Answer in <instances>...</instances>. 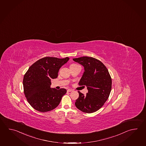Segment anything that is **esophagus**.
<instances>
[{
    "instance_id": "esophagus-1",
    "label": "esophagus",
    "mask_w": 146,
    "mask_h": 146,
    "mask_svg": "<svg viewBox=\"0 0 146 146\" xmlns=\"http://www.w3.org/2000/svg\"><path fill=\"white\" fill-rule=\"evenodd\" d=\"M73 90L72 89H68L67 90L68 92H73Z\"/></svg>"
}]
</instances>
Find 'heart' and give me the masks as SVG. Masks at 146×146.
<instances>
[{
  "label": "heart",
  "mask_w": 146,
  "mask_h": 146,
  "mask_svg": "<svg viewBox=\"0 0 146 146\" xmlns=\"http://www.w3.org/2000/svg\"><path fill=\"white\" fill-rule=\"evenodd\" d=\"M71 65H75V64H72Z\"/></svg>",
  "instance_id": "obj_1"
}]
</instances>
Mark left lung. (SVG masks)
Here are the masks:
<instances>
[{"label": "left lung", "instance_id": "1", "mask_svg": "<svg viewBox=\"0 0 146 146\" xmlns=\"http://www.w3.org/2000/svg\"><path fill=\"white\" fill-rule=\"evenodd\" d=\"M73 60L84 67L85 71L78 84L86 86L88 89L85 96L78 92L79 97L75 106L85 113L95 112L104 106L109 97L112 88L111 76L106 66L94 58L82 57Z\"/></svg>", "mask_w": 146, "mask_h": 146}]
</instances>
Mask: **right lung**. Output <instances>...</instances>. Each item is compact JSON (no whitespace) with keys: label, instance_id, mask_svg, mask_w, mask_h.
I'll return each instance as SVG.
<instances>
[{"label":"right lung","instance_id":"add662e5","mask_svg":"<svg viewBox=\"0 0 146 146\" xmlns=\"http://www.w3.org/2000/svg\"><path fill=\"white\" fill-rule=\"evenodd\" d=\"M69 59L68 57L63 59L45 57L29 68L24 75L23 84L25 97L34 109L46 112L59 104L66 90L51 88V80L58 77L60 68Z\"/></svg>","mask_w":146,"mask_h":146}]
</instances>
